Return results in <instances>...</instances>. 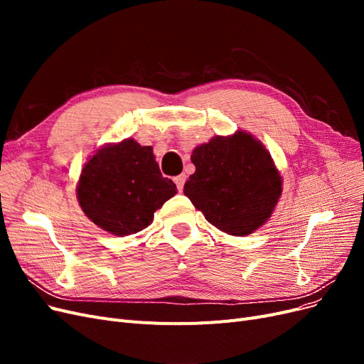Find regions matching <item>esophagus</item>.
Instances as JSON below:
<instances>
[{"instance_id":"1","label":"esophagus","mask_w":364,"mask_h":364,"mask_svg":"<svg viewBox=\"0 0 364 364\" xmlns=\"http://www.w3.org/2000/svg\"><path fill=\"white\" fill-rule=\"evenodd\" d=\"M185 181H186V176H185V174L176 176V178H174V182H176V185H178V190H182V188H183V183H185Z\"/></svg>"}]
</instances>
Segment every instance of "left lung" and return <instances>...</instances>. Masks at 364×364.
I'll list each match as a JSON object with an SVG mask.
<instances>
[{"mask_svg":"<svg viewBox=\"0 0 364 364\" xmlns=\"http://www.w3.org/2000/svg\"><path fill=\"white\" fill-rule=\"evenodd\" d=\"M196 171L183 193L209 223L245 237L272 215L281 196V176L270 153L246 132L215 136L193 150Z\"/></svg>","mask_w":364,"mask_h":364,"instance_id":"8db88e82","label":"left lung"}]
</instances>
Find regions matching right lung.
<instances>
[{
    "label": "right lung",
    "mask_w": 364,
    "mask_h": 364,
    "mask_svg": "<svg viewBox=\"0 0 364 364\" xmlns=\"http://www.w3.org/2000/svg\"><path fill=\"white\" fill-rule=\"evenodd\" d=\"M176 193L174 182L161 174L153 149L134 139L98 150L85 164L77 186L83 213L118 237L146 229Z\"/></svg>",
    "instance_id": "obj_1"
}]
</instances>
